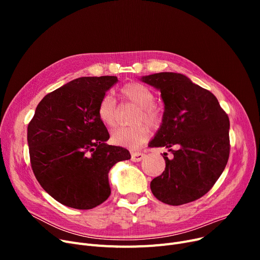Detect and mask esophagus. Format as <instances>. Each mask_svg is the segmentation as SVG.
Here are the masks:
<instances>
[{
	"instance_id": "esophagus-1",
	"label": "esophagus",
	"mask_w": 260,
	"mask_h": 260,
	"mask_svg": "<svg viewBox=\"0 0 260 260\" xmlns=\"http://www.w3.org/2000/svg\"><path fill=\"white\" fill-rule=\"evenodd\" d=\"M144 157H145V155H144L143 153H140V152H132V161H134V162H139V161H141Z\"/></svg>"
}]
</instances>
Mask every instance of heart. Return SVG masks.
<instances>
[{"mask_svg": "<svg viewBox=\"0 0 260 260\" xmlns=\"http://www.w3.org/2000/svg\"><path fill=\"white\" fill-rule=\"evenodd\" d=\"M123 98L132 101L139 106L136 114L135 122H140L132 126H122L114 129L111 135V140L114 144L136 148L142 144L149 136V127L141 121H146L153 126L160 123V109L153 104L154 92L152 89L138 82H132L123 85L120 89ZM98 117L104 125L113 127L117 120V105L111 93H105L98 105Z\"/></svg>", "mask_w": 260, "mask_h": 260, "instance_id": "b5f03b06", "label": "heart"}]
</instances>
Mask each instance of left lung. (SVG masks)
<instances>
[{"mask_svg": "<svg viewBox=\"0 0 260 260\" xmlns=\"http://www.w3.org/2000/svg\"><path fill=\"white\" fill-rule=\"evenodd\" d=\"M161 92V125L148 146L163 147L166 169L151 182L154 196L170 206L192 202L207 194L225 169L230 154V121L215 95L177 73L143 76ZM177 146V150L171 147Z\"/></svg>", "mask_w": 260, "mask_h": 260, "instance_id": "1", "label": "left lung"}]
</instances>
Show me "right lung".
<instances>
[{"label": "right lung", "mask_w": 260, "mask_h": 260, "mask_svg": "<svg viewBox=\"0 0 260 260\" xmlns=\"http://www.w3.org/2000/svg\"><path fill=\"white\" fill-rule=\"evenodd\" d=\"M114 76L82 77L46 94L27 127L30 163L37 180L66 207L90 210L111 195L108 172L131 159L126 148L108 145L98 117Z\"/></svg>", "instance_id": "1"}]
</instances>
